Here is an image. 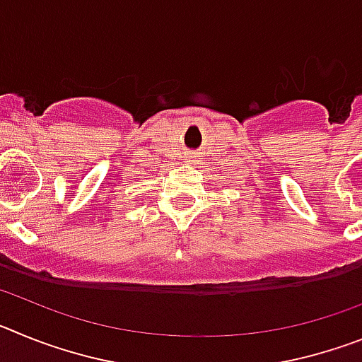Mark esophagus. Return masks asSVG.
Wrapping results in <instances>:
<instances>
[{
	"mask_svg": "<svg viewBox=\"0 0 362 362\" xmlns=\"http://www.w3.org/2000/svg\"><path fill=\"white\" fill-rule=\"evenodd\" d=\"M199 161V156L197 153H190V156H187V163H196Z\"/></svg>",
	"mask_w": 362,
	"mask_h": 362,
	"instance_id": "obj_1",
	"label": "esophagus"
}]
</instances>
